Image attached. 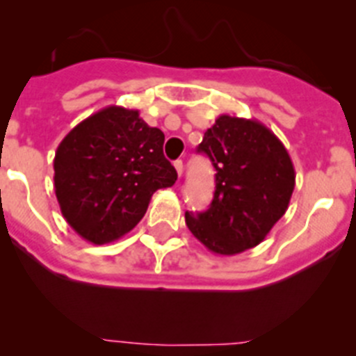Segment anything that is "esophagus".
<instances>
[{
	"label": "esophagus",
	"instance_id": "obj_1",
	"mask_svg": "<svg viewBox=\"0 0 356 356\" xmlns=\"http://www.w3.org/2000/svg\"><path fill=\"white\" fill-rule=\"evenodd\" d=\"M174 167H175V170H177L179 177H181L182 170H184V165H182V160H175V161H174Z\"/></svg>",
	"mask_w": 356,
	"mask_h": 356
}]
</instances>
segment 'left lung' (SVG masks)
Segmentation results:
<instances>
[{
  "instance_id": "1",
  "label": "left lung",
  "mask_w": 356,
  "mask_h": 356,
  "mask_svg": "<svg viewBox=\"0 0 356 356\" xmlns=\"http://www.w3.org/2000/svg\"><path fill=\"white\" fill-rule=\"evenodd\" d=\"M215 167V193L203 213L186 211V225L211 253H243L260 245L286 213L294 189L293 161L261 122L220 115L198 146Z\"/></svg>"
}]
</instances>
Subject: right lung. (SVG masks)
I'll return each instance as SVG.
<instances>
[{
    "mask_svg": "<svg viewBox=\"0 0 356 356\" xmlns=\"http://www.w3.org/2000/svg\"><path fill=\"white\" fill-rule=\"evenodd\" d=\"M165 134L138 110L106 106L75 125L55 153V195L72 229L92 245L138 225L153 193L177 172L163 156Z\"/></svg>",
    "mask_w": 356,
    "mask_h": 356,
    "instance_id": "right-lung-1",
    "label": "right lung"
}]
</instances>
